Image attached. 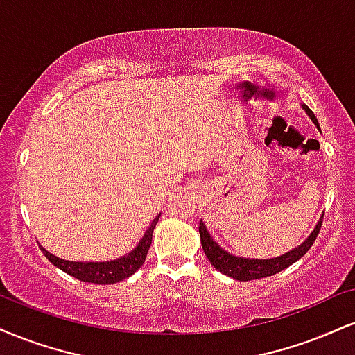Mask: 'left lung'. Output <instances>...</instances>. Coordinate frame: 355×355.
Wrapping results in <instances>:
<instances>
[{
  "instance_id": "left-lung-1",
  "label": "left lung",
  "mask_w": 355,
  "mask_h": 355,
  "mask_svg": "<svg viewBox=\"0 0 355 355\" xmlns=\"http://www.w3.org/2000/svg\"><path fill=\"white\" fill-rule=\"evenodd\" d=\"M301 107L306 110V114L309 115L311 121H313L315 123V127L319 129V122L318 119H315V115L313 114V110L307 107L306 104H301ZM322 216L318 220V223H315L314 230L311 232L309 236H307L300 246L293 248V250H289L288 253L276 256V258H270V259L243 258V256L228 253V251L223 250L218 243L213 240V236L210 234V232H208V228L205 226L203 221H200V226H198L200 241H202V248L205 254H207L208 261H210L211 266L216 268L220 272H223V275L233 277V279L236 281L261 279V277H268V276L276 275V272H281L288 266H291L293 263L300 261L302 256L309 251V248L313 246L315 236L319 234V230H321V223H322Z\"/></svg>"
}]
</instances>
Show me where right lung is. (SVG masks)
Masks as SVG:
<instances>
[{"label":"right lung","instance_id":"right-lung-1","mask_svg":"<svg viewBox=\"0 0 355 355\" xmlns=\"http://www.w3.org/2000/svg\"><path fill=\"white\" fill-rule=\"evenodd\" d=\"M160 215L152 221L150 226L145 230L144 236L140 241L130 250L129 253L121 256V258L110 259V261H69V259H62L49 253L46 248H41L42 254L54 264L55 268L67 272L72 277L84 281V283H94V284H115L119 281L127 279L130 277L137 270L142 268L147 258L148 248L152 245V233L155 228L157 221H159Z\"/></svg>","mask_w":355,"mask_h":355}]
</instances>
